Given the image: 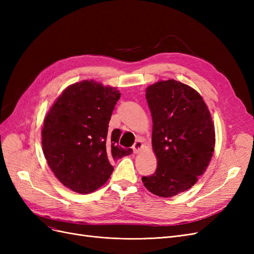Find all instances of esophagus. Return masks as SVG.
<instances>
[{"label": "esophagus", "instance_id": "1", "mask_svg": "<svg viewBox=\"0 0 254 254\" xmlns=\"http://www.w3.org/2000/svg\"><path fill=\"white\" fill-rule=\"evenodd\" d=\"M132 148H133L134 153H139V152L142 150V148H143V142H142L141 140L135 141V143H134Z\"/></svg>", "mask_w": 254, "mask_h": 254}]
</instances>
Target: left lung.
Instances as JSON below:
<instances>
[{
	"label": "left lung",
	"instance_id": "left-lung-1",
	"mask_svg": "<svg viewBox=\"0 0 254 254\" xmlns=\"http://www.w3.org/2000/svg\"><path fill=\"white\" fill-rule=\"evenodd\" d=\"M146 99L158 166L142 181L150 193L172 197L193 187L205 172L215 147L214 124L201 95L182 82L153 83L146 89Z\"/></svg>",
	"mask_w": 254,
	"mask_h": 254
}]
</instances>
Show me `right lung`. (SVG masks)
I'll return each mask as SVG.
<instances>
[{
	"mask_svg": "<svg viewBox=\"0 0 254 254\" xmlns=\"http://www.w3.org/2000/svg\"><path fill=\"white\" fill-rule=\"evenodd\" d=\"M120 97L117 88L82 80L68 86L44 119V157L57 179L76 193L101 188L110 178L113 161L132 152L118 145L120 129L108 131Z\"/></svg>",
	"mask_w": 254,
	"mask_h": 254,
	"instance_id": "right-lung-1",
	"label": "right lung"
}]
</instances>
